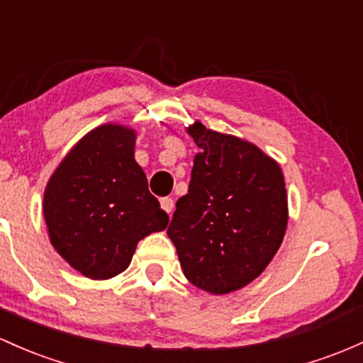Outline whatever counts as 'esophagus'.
Segmentation results:
<instances>
[{
  "instance_id": "1",
  "label": "esophagus",
  "mask_w": 363,
  "mask_h": 363,
  "mask_svg": "<svg viewBox=\"0 0 363 363\" xmlns=\"http://www.w3.org/2000/svg\"><path fill=\"white\" fill-rule=\"evenodd\" d=\"M160 205H162V208L163 210H165V212L167 213H172V210H174V200H172V198H169V196H167V198H162V200H160Z\"/></svg>"
}]
</instances>
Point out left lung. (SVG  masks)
Instances as JSON below:
<instances>
[{
    "mask_svg": "<svg viewBox=\"0 0 363 363\" xmlns=\"http://www.w3.org/2000/svg\"><path fill=\"white\" fill-rule=\"evenodd\" d=\"M188 134L200 153L167 234L191 284L227 294L260 276L281 246L288 225L284 175L253 143L201 122Z\"/></svg>",
    "mask_w": 363,
    "mask_h": 363,
    "instance_id": "obj_1",
    "label": "left lung"
}]
</instances>
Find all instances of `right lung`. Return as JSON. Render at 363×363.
<instances>
[{"label": "right lung", "instance_id": "add662e5", "mask_svg": "<svg viewBox=\"0 0 363 363\" xmlns=\"http://www.w3.org/2000/svg\"><path fill=\"white\" fill-rule=\"evenodd\" d=\"M136 133L103 123L69 151L48 181L43 212L53 248L89 279H110L169 215L134 160Z\"/></svg>", "mask_w": 363, "mask_h": 363}]
</instances>
